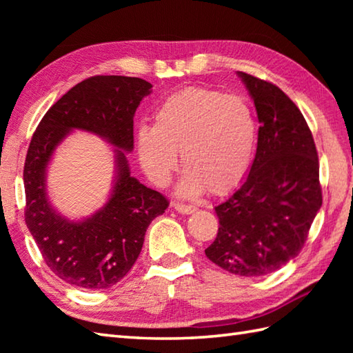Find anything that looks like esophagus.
Segmentation results:
<instances>
[{
  "label": "esophagus",
  "instance_id": "1",
  "mask_svg": "<svg viewBox=\"0 0 353 353\" xmlns=\"http://www.w3.org/2000/svg\"><path fill=\"white\" fill-rule=\"evenodd\" d=\"M172 208L176 209L179 214H183V215H188L197 211L196 206H191V205H182V203H172Z\"/></svg>",
  "mask_w": 353,
  "mask_h": 353
}]
</instances>
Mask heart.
<instances>
[{
	"instance_id": "obj_1",
	"label": "heart",
	"mask_w": 353,
	"mask_h": 353,
	"mask_svg": "<svg viewBox=\"0 0 353 353\" xmlns=\"http://www.w3.org/2000/svg\"><path fill=\"white\" fill-rule=\"evenodd\" d=\"M256 139V118L241 97L186 88L157 108L153 127H141L137 147L142 170L157 186L170 183L181 152L186 172L179 194L196 197L234 190L250 170Z\"/></svg>"
}]
</instances>
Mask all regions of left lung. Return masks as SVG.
<instances>
[{
  "mask_svg": "<svg viewBox=\"0 0 353 353\" xmlns=\"http://www.w3.org/2000/svg\"><path fill=\"white\" fill-rule=\"evenodd\" d=\"M236 74L256 108L258 148L243 185L215 206L220 228L205 253L232 274L256 277L302 250L321 206L319 156L288 95L270 81Z\"/></svg>",
  "mask_w": 353,
  "mask_h": 353,
  "instance_id": "obj_1",
  "label": "left lung"
}]
</instances>
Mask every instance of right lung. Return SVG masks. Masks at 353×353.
I'll use <instances>...</instances> for the list:
<instances>
[{"mask_svg": "<svg viewBox=\"0 0 353 353\" xmlns=\"http://www.w3.org/2000/svg\"><path fill=\"white\" fill-rule=\"evenodd\" d=\"M152 83L138 77L95 76L52 104L30 142L26 167V224L45 264L66 283L103 290L119 282L138 259L147 228L168 208L161 192L130 174L133 117ZM72 130H85L116 147V177L99 212L74 222L52 208L46 192L50 157Z\"/></svg>", "mask_w": 353, "mask_h": 353, "instance_id": "obj_1", "label": "right lung"}]
</instances>
